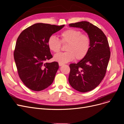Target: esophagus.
<instances>
[{"instance_id":"1","label":"esophagus","mask_w":124,"mask_h":124,"mask_svg":"<svg viewBox=\"0 0 124 124\" xmlns=\"http://www.w3.org/2000/svg\"><path fill=\"white\" fill-rule=\"evenodd\" d=\"M59 66H62V65H63V63H60V62H59Z\"/></svg>"}]
</instances>
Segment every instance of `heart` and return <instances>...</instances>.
I'll return each mask as SVG.
<instances>
[{
  "label": "heart",
  "mask_w": 124,
  "mask_h": 124,
  "mask_svg": "<svg viewBox=\"0 0 124 124\" xmlns=\"http://www.w3.org/2000/svg\"><path fill=\"white\" fill-rule=\"evenodd\" d=\"M62 44L67 45L65 47L66 52L56 54L54 59L56 62L63 63L74 59L80 61L85 58L91 47V41L88 35L83 34L79 30L70 28L61 33L59 39L51 36L47 41L48 48L54 53L60 52Z\"/></svg>",
  "instance_id": "1"
}]
</instances>
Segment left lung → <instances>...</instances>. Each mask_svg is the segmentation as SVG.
Instances as JSON below:
<instances>
[{"label": "left lung", "instance_id": "left-lung-1", "mask_svg": "<svg viewBox=\"0 0 124 124\" xmlns=\"http://www.w3.org/2000/svg\"><path fill=\"white\" fill-rule=\"evenodd\" d=\"M70 27L82 28L91 41L86 57L77 63H71L68 80L72 87L85 93L98 86L106 73L110 50L106 36L98 27L86 21L71 23Z\"/></svg>", "mask_w": 124, "mask_h": 124}]
</instances>
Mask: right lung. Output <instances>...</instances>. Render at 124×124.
Instances as JSON below:
<instances>
[{
    "instance_id": "1",
    "label": "right lung",
    "mask_w": 124,
    "mask_h": 124,
    "mask_svg": "<svg viewBox=\"0 0 124 124\" xmlns=\"http://www.w3.org/2000/svg\"><path fill=\"white\" fill-rule=\"evenodd\" d=\"M63 26L36 23L24 29L17 38L14 61L18 76L30 89L41 91L53 83L59 66L57 62H46L53 57L47 41Z\"/></svg>"
}]
</instances>
